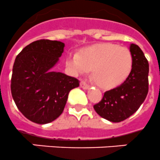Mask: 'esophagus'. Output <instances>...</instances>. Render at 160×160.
Here are the masks:
<instances>
[{"label": "esophagus", "mask_w": 160, "mask_h": 160, "mask_svg": "<svg viewBox=\"0 0 160 160\" xmlns=\"http://www.w3.org/2000/svg\"><path fill=\"white\" fill-rule=\"evenodd\" d=\"M80 85L81 88H83V89H89V85L88 84H87L84 80H81L80 83Z\"/></svg>", "instance_id": "obj_1"}]
</instances>
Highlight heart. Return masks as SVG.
<instances>
[{"instance_id":"b5f03b06","label":"heart","mask_w":160,"mask_h":160,"mask_svg":"<svg viewBox=\"0 0 160 160\" xmlns=\"http://www.w3.org/2000/svg\"><path fill=\"white\" fill-rule=\"evenodd\" d=\"M133 55L128 48L111 42L88 47L80 54L69 53L67 65L75 75L88 73L93 69L96 82L105 89L122 84L133 67Z\"/></svg>"}]
</instances>
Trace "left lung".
<instances>
[{
	"mask_svg": "<svg viewBox=\"0 0 160 160\" xmlns=\"http://www.w3.org/2000/svg\"><path fill=\"white\" fill-rule=\"evenodd\" d=\"M133 67L122 84L104 93L100 102L93 105L96 112L104 119L119 122L132 116L145 101L149 91V63L136 44H131Z\"/></svg>",
	"mask_w": 160,
	"mask_h": 160,
	"instance_id": "8db88e82",
	"label": "left lung"
}]
</instances>
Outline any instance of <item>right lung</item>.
Wrapping results in <instances>:
<instances>
[{"label": "right lung", "instance_id": "1", "mask_svg": "<svg viewBox=\"0 0 160 160\" xmlns=\"http://www.w3.org/2000/svg\"><path fill=\"white\" fill-rule=\"evenodd\" d=\"M64 43L40 39L17 55L10 90L18 109L38 124L51 122L62 113L69 92L80 85L76 78L51 69L62 56Z\"/></svg>", "mask_w": 160, "mask_h": 160}]
</instances>
